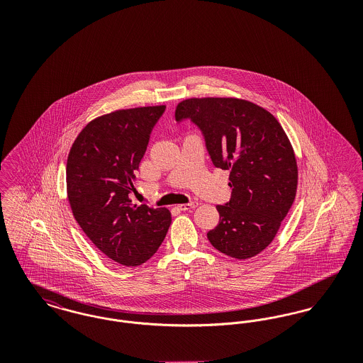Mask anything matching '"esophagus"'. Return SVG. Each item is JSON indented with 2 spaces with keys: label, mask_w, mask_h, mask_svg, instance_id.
<instances>
[{
  "label": "esophagus",
  "mask_w": 363,
  "mask_h": 363,
  "mask_svg": "<svg viewBox=\"0 0 363 363\" xmlns=\"http://www.w3.org/2000/svg\"><path fill=\"white\" fill-rule=\"evenodd\" d=\"M197 206H199L197 201H191V203H188V204H181V206H178V209H181V211H189V209H194Z\"/></svg>",
  "instance_id": "esophagus-1"
}]
</instances>
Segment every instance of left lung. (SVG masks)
<instances>
[{"instance_id":"left-lung-1","label":"left lung","mask_w":363,"mask_h":363,"mask_svg":"<svg viewBox=\"0 0 363 363\" xmlns=\"http://www.w3.org/2000/svg\"><path fill=\"white\" fill-rule=\"evenodd\" d=\"M177 122L201 130L215 167L230 170L231 199L218 206L208 231L215 249L234 259L259 255L293 206L298 167L291 143L265 108L237 98H191L175 108Z\"/></svg>"}]
</instances>
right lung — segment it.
<instances>
[{
  "label": "right lung",
  "mask_w": 363,
  "mask_h": 363,
  "mask_svg": "<svg viewBox=\"0 0 363 363\" xmlns=\"http://www.w3.org/2000/svg\"><path fill=\"white\" fill-rule=\"evenodd\" d=\"M166 106L117 110L86 123L67 162L76 222L108 259L138 267L151 259L172 223L166 208L133 204L135 172Z\"/></svg>",
  "instance_id": "right-lung-1"
}]
</instances>
